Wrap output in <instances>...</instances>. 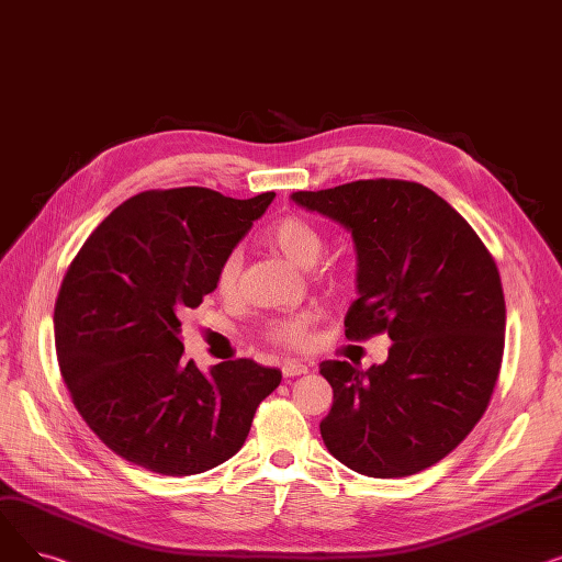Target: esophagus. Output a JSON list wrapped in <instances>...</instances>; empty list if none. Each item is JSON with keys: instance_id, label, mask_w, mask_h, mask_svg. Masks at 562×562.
I'll use <instances>...</instances> for the list:
<instances>
[{"instance_id": "esophagus-1", "label": "esophagus", "mask_w": 562, "mask_h": 562, "mask_svg": "<svg viewBox=\"0 0 562 562\" xmlns=\"http://www.w3.org/2000/svg\"><path fill=\"white\" fill-rule=\"evenodd\" d=\"M307 371H310L307 364H303L301 360H284V364H282V375H284V378L305 375Z\"/></svg>"}]
</instances>
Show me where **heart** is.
<instances>
[{"instance_id":"obj_1","label":"heart","mask_w":562,"mask_h":562,"mask_svg":"<svg viewBox=\"0 0 562 562\" xmlns=\"http://www.w3.org/2000/svg\"><path fill=\"white\" fill-rule=\"evenodd\" d=\"M263 241L271 248H276L280 255H284L289 261H293L301 269H312V266L321 259L323 250H326V236L307 221L305 216L289 214L278 218L273 225L266 227ZM241 278V252L232 250L223 257L218 271H216V291L221 296L229 299L239 289ZM318 280L330 286H344L348 282V271L339 263H328L318 271ZM312 326L314 314H296L286 318H276L269 328H266V337L276 344L301 348L312 341Z\"/></svg>"}]
</instances>
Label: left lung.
Listing matches in <instances>:
<instances>
[{"label":"left lung","mask_w":562,"mask_h":562,"mask_svg":"<svg viewBox=\"0 0 562 562\" xmlns=\"http://www.w3.org/2000/svg\"><path fill=\"white\" fill-rule=\"evenodd\" d=\"M358 248L360 299L346 337L387 333L385 364L321 362L335 392L321 437L348 469L403 479L447 458L490 405L506 341L496 261L471 225L424 184L358 180L296 191Z\"/></svg>","instance_id":"obj_1"}]
</instances>
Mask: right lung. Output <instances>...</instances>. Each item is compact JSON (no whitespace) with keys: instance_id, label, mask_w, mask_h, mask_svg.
I'll list each match as a JSON object with an SVG mask.
<instances>
[{"instance_id":"right-lung-1","label":"right lung","mask_w":562,"mask_h":562,"mask_svg":"<svg viewBox=\"0 0 562 562\" xmlns=\"http://www.w3.org/2000/svg\"><path fill=\"white\" fill-rule=\"evenodd\" d=\"M276 193L202 187L143 191L93 229L54 305L56 356L81 419L115 453L164 476H193L244 447L280 369L229 360L204 375L184 360V310Z\"/></svg>"}]
</instances>
